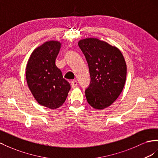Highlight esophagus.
Listing matches in <instances>:
<instances>
[{
	"mask_svg": "<svg viewBox=\"0 0 158 158\" xmlns=\"http://www.w3.org/2000/svg\"><path fill=\"white\" fill-rule=\"evenodd\" d=\"M71 85L72 88H75V87H77V85H78L77 81H73L71 83Z\"/></svg>",
	"mask_w": 158,
	"mask_h": 158,
	"instance_id": "obj_1",
	"label": "esophagus"
}]
</instances>
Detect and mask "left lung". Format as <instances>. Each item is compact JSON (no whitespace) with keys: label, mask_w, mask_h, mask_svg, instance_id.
Listing matches in <instances>:
<instances>
[{"label":"left lung","mask_w":158,"mask_h":158,"mask_svg":"<svg viewBox=\"0 0 158 158\" xmlns=\"http://www.w3.org/2000/svg\"><path fill=\"white\" fill-rule=\"evenodd\" d=\"M79 47L85 56L91 82L85 90L87 102L103 110L118 99L124 87L127 66L118 48L98 39L80 40Z\"/></svg>","instance_id":"obj_1"}]
</instances>
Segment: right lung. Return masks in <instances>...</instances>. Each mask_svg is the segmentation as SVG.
<instances>
[{
  "label": "right lung",
  "instance_id": "add662e5",
  "mask_svg": "<svg viewBox=\"0 0 158 158\" xmlns=\"http://www.w3.org/2000/svg\"><path fill=\"white\" fill-rule=\"evenodd\" d=\"M60 45L59 41L50 40L36 48L26 67L27 82L31 94L40 106L51 110L62 106L71 89L55 64Z\"/></svg>",
  "mask_w": 158,
  "mask_h": 158
}]
</instances>
